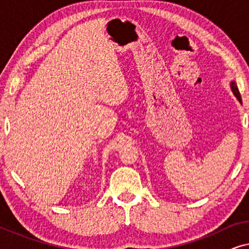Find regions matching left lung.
Wrapping results in <instances>:
<instances>
[{
	"mask_svg": "<svg viewBox=\"0 0 249 249\" xmlns=\"http://www.w3.org/2000/svg\"><path fill=\"white\" fill-rule=\"evenodd\" d=\"M230 88H231V90H232V93H233L234 96L237 97V100L239 101V103H240V104L243 103V102H241V96H240L239 90H238V87H237L236 81H233V80L231 81V83H230Z\"/></svg>",
	"mask_w": 249,
	"mask_h": 249,
	"instance_id": "8db88e82",
	"label": "left lung"
}]
</instances>
